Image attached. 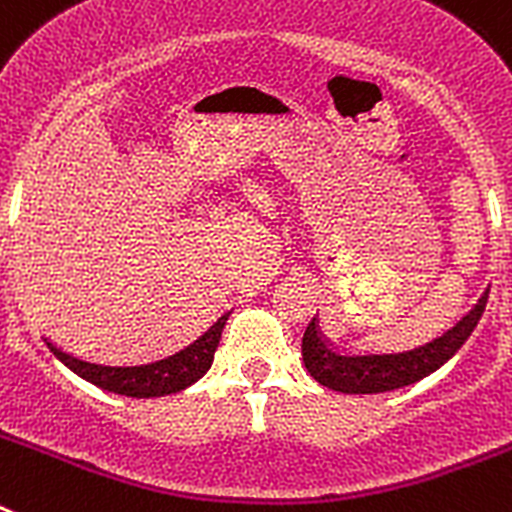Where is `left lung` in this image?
I'll list each match as a JSON object with an SVG mask.
<instances>
[{"mask_svg":"<svg viewBox=\"0 0 512 512\" xmlns=\"http://www.w3.org/2000/svg\"><path fill=\"white\" fill-rule=\"evenodd\" d=\"M490 287L482 292L477 305L461 315L449 330L423 346L408 348V351H392V354H351L333 346L330 338L323 336L318 315L310 320L305 336H302V361L312 379H318L323 387L346 395H377L408 387L418 379L428 377L441 369L451 356L459 351L472 330L477 328L482 312H485Z\"/></svg>","mask_w":512,"mask_h":512,"instance_id":"8db88e82","label":"left lung"}]
</instances>
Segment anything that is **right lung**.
<instances>
[{"label": "right lung", "instance_id": "obj_1", "mask_svg": "<svg viewBox=\"0 0 512 512\" xmlns=\"http://www.w3.org/2000/svg\"><path fill=\"white\" fill-rule=\"evenodd\" d=\"M228 318L230 312H225L223 318H217V323H212L197 341L184 346L182 351H176V354L166 356V359L138 366L94 364V361L79 359V356L63 351V348H58L48 338H45V343H48V348L56 354L61 364H66L71 372L79 374L87 382L97 384L102 390L125 397H138V400L140 397H164L187 390L197 379H202L210 372L217 343H220Z\"/></svg>", "mask_w": 512, "mask_h": 512}]
</instances>
